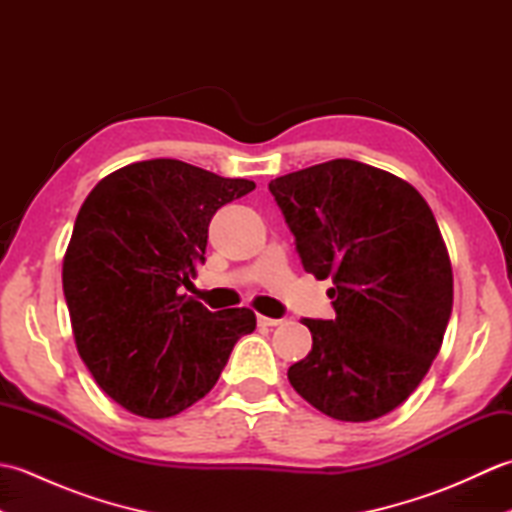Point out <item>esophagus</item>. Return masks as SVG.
<instances>
[{
  "label": "esophagus",
  "instance_id": "obj_1",
  "mask_svg": "<svg viewBox=\"0 0 512 512\" xmlns=\"http://www.w3.org/2000/svg\"><path fill=\"white\" fill-rule=\"evenodd\" d=\"M257 323H259V325H268V328H277V325L284 323V319H270V317H262V314H259Z\"/></svg>",
  "mask_w": 512,
  "mask_h": 512
}]
</instances>
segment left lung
Here are the masks:
<instances>
[{
	"label": "left lung",
	"mask_w": 512,
	"mask_h": 512,
	"mask_svg": "<svg viewBox=\"0 0 512 512\" xmlns=\"http://www.w3.org/2000/svg\"><path fill=\"white\" fill-rule=\"evenodd\" d=\"M301 264L336 317L303 319L312 350L288 369L297 394L343 422L402 405L438 356L453 308L447 244L409 182L356 160H330L268 184Z\"/></svg>",
	"instance_id": "1"
}]
</instances>
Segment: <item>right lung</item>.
<instances>
[{
	"mask_svg": "<svg viewBox=\"0 0 512 512\" xmlns=\"http://www.w3.org/2000/svg\"><path fill=\"white\" fill-rule=\"evenodd\" d=\"M255 189L182 160L134 162L85 198L63 257L74 343L96 385L127 411L171 418L204 398L248 308L206 310L180 292L204 262L215 211Z\"/></svg>",
	"mask_w": 512,
	"mask_h": 512,
	"instance_id": "1",
	"label": "right lung"
}]
</instances>
